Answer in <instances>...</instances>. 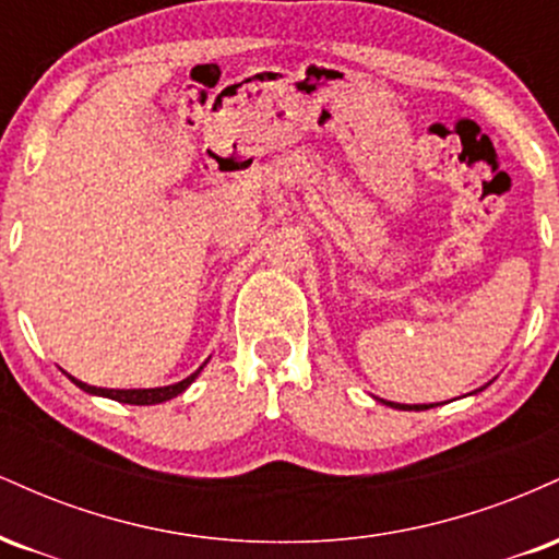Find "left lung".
I'll use <instances>...</instances> for the list:
<instances>
[{"label":"left lung","mask_w":559,"mask_h":559,"mask_svg":"<svg viewBox=\"0 0 559 559\" xmlns=\"http://www.w3.org/2000/svg\"><path fill=\"white\" fill-rule=\"evenodd\" d=\"M389 407H400V409H428L433 407V404H415V407H407V404H394V402H386Z\"/></svg>","instance_id":"left-lung-1"}]
</instances>
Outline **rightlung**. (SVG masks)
I'll return each mask as SVG.
<instances>
[{
  "label": "right lung",
  "mask_w": 559,
  "mask_h": 559,
  "mask_svg": "<svg viewBox=\"0 0 559 559\" xmlns=\"http://www.w3.org/2000/svg\"><path fill=\"white\" fill-rule=\"evenodd\" d=\"M202 368H204V365H202ZM202 368H199V370H202ZM199 370H197V373H191L189 378H183V381L170 383V386H157V389H99V386H88V383H83L73 376H68V378L75 383V386L86 391V394L107 396V400L123 402V404H159V402L173 400V396L183 394V391L191 386V381H194V378L199 376Z\"/></svg>",
  "instance_id": "obj_1"
}]
</instances>
